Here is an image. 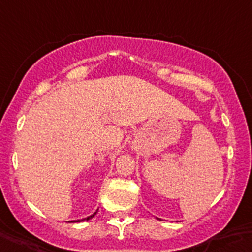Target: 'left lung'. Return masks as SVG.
Returning <instances> with one entry per match:
<instances>
[{"label": "left lung", "mask_w": 252, "mask_h": 252, "mask_svg": "<svg viewBox=\"0 0 252 252\" xmlns=\"http://www.w3.org/2000/svg\"><path fill=\"white\" fill-rule=\"evenodd\" d=\"M157 219H158V218H157Z\"/></svg>", "instance_id": "left-lung-1"}]
</instances>
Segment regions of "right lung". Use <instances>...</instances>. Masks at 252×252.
<instances>
[{
	"instance_id": "add662e5",
	"label": "right lung",
	"mask_w": 252,
	"mask_h": 252,
	"mask_svg": "<svg viewBox=\"0 0 252 252\" xmlns=\"http://www.w3.org/2000/svg\"><path fill=\"white\" fill-rule=\"evenodd\" d=\"M97 211H98V210H97ZM97 211H95V213H93V214H92V215L87 216V218L82 219V220H73V221H70V222H79V221H84V220H89V219H92V218H93L94 215H95V214H97Z\"/></svg>"
}]
</instances>
